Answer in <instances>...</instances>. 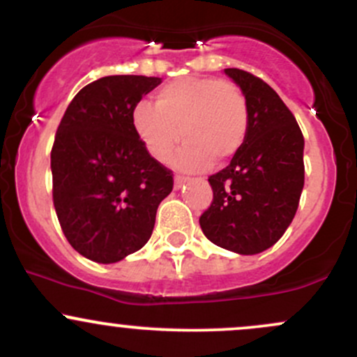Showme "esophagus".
Masks as SVG:
<instances>
[{"label":"esophagus","instance_id":"esophagus-1","mask_svg":"<svg viewBox=\"0 0 357 357\" xmlns=\"http://www.w3.org/2000/svg\"><path fill=\"white\" fill-rule=\"evenodd\" d=\"M184 183H186V178H184V176H181V174L174 176V188H176V190H178V188H181Z\"/></svg>","mask_w":357,"mask_h":357}]
</instances>
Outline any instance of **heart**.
<instances>
[{
    "label": "heart",
    "mask_w": 357,
    "mask_h": 357,
    "mask_svg": "<svg viewBox=\"0 0 357 357\" xmlns=\"http://www.w3.org/2000/svg\"><path fill=\"white\" fill-rule=\"evenodd\" d=\"M132 127L155 161L167 162L183 141L174 165L186 171L230 161L250 132V104L238 85L213 77H183L132 110Z\"/></svg>",
    "instance_id": "1"
}]
</instances>
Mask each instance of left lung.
I'll list each match as a JSON object with an SVG mask.
<instances>
[{
  "instance_id": "left-lung-1",
  "label": "left lung",
  "mask_w": 357,
  "mask_h": 357,
  "mask_svg": "<svg viewBox=\"0 0 357 357\" xmlns=\"http://www.w3.org/2000/svg\"><path fill=\"white\" fill-rule=\"evenodd\" d=\"M250 104V132L231 162L208 178L213 202L199 216L208 240L240 255L275 245L304 188V136L278 93L253 73L227 68Z\"/></svg>"
}]
</instances>
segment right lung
Here are the masks:
<instances>
[{"label":"right lung","instance_id":"obj_1","mask_svg":"<svg viewBox=\"0 0 357 357\" xmlns=\"http://www.w3.org/2000/svg\"><path fill=\"white\" fill-rule=\"evenodd\" d=\"M158 77L110 75L73 97L52 147L53 206L65 238L97 264H116L153 235L173 171L146 151L132 110Z\"/></svg>","mask_w":357,"mask_h":357}]
</instances>
